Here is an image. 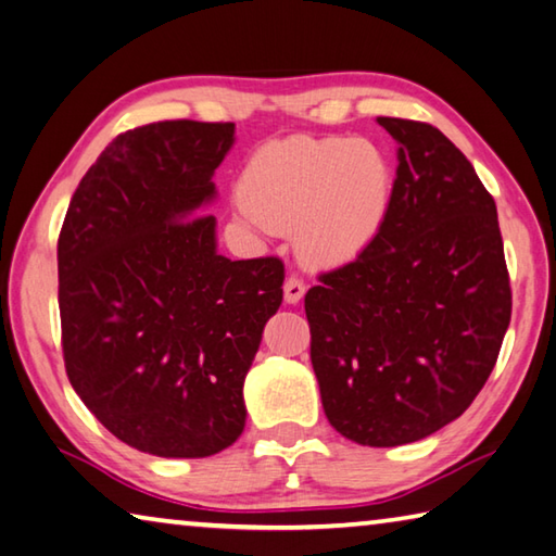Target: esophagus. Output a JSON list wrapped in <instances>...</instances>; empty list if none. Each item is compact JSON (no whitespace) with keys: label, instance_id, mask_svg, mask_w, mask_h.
Instances as JSON below:
<instances>
[{"label":"esophagus","instance_id":"34e87169","mask_svg":"<svg viewBox=\"0 0 556 556\" xmlns=\"http://www.w3.org/2000/svg\"><path fill=\"white\" fill-rule=\"evenodd\" d=\"M304 294H306L304 281L296 279V277H289L285 281V301H287V304H299V301L304 299Z\"/></svg>","mask_w":556,"mask_h":556}]
</instances>
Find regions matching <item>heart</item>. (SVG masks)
I'll use <instances>...</instances> for the list:
<instances>
[{"label": "heart", "mask_w": 556, "mask_h": 556, "mask_svg": "<svg viewBox=\"0 0 556 556\" xmlns=\"http://www.w3.org/2000/svg\"><path fill=\"white\" fill-rule=\"evenodd\" d=\"M240 216L267 233H294L299 260L345 267L375 245L389 218L393 169L367 138L291 136L248 157Z\"/></svg>", "instance_id": "1"}]
</instances>
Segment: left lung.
Wrapping results in <instances>:
<instances>
[{"instance_id": "obj_1", "label": "left lung", "mask_w": 556, "mask_h": 556, "mask_svg": "<svg viewBox=\"0 0 556 556\" xmlns=\"http://www.w3.org/2000/svg\"><path fill=\"white\" fill-rule=\"evenodd\" d=\"M396 140L389 218L365 255L308 289L311 365L342 438L408 445L471 406L510 323L496 201L435 126L379 116Z\"/></svg>"}]
</instances>
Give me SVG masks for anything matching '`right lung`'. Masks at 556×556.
Masks as SVG:
<instances>
[{
	"instance_id": "1",
	"label": "right lung",
	"mask_w": 556,
	"mask_h": 556,
	"mask_svg": "<svg viewBox=\"0 0 556 556\" xmlns=\"http://www.w3.org/2000/svg\"><path fill=\"white\" fill-rule=\"evenodd\" d=\"M236 124L160 121L111 140L58 240L70 383L121 442L211 457L245 428L243 383L281 306L277 257L218 255L214 173Z\"/></svg>"
}]
</instances>
